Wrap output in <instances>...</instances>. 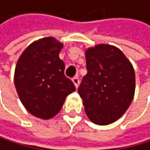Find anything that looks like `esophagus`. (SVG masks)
Masks as SVG:
<instances>
[{
	"instance_id": "34e87169",
	"label": "esophagus",
	"mask_w": 150,
	"mask_h": 150,
	"mask_svg": "<svg viewBox=\"0 0 150 150\" xmlns=\"http://www.w3.org/2000/svg\"><path fill=\"white\" fill-rule=\"evenodd\" d=\"M72 81L75 84L76 88H78V86H79V84H80V79H79V77H78V76L74 77L73 79H72Z\"/></svg>"
}]
</instances>
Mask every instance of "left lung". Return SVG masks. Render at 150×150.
<instances>
[{"instance_id": "8db88e82", "label": "left lung", "mask_w": 150, "mask_h": 150, "mask_svg": "<svg viewBox=\"0 0 150 150\" xmlns=\"http://www.w3.org/2000/svg\"><path fill=\"white\" fill-rule=\"evenodd\" d=\"M87 74L78 88L91 122L106 125L127 110L135 93V71L120 49L101 44L86 53Z\"/></svg>"}]
</instances>
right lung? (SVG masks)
<instances>
[{
  "label": "right lung",
  "instance_id": "1",
  "mask_svg": "<svg viewBox=\"0 0 150 150\" xmlns=\"http://www.w3.org/2000/svg\"><path fill=\"white\" fill-rule=\"evenodd\" d=\"M62 47L53 37H45L32 43L17 61V93L23 106L36 117L49 119L56 115L66 97L76 90L64 74L65 64L59 57Z\"/></svg>",
  "mask_w": 150,
  "mask_h": 150
}]
</instances>
